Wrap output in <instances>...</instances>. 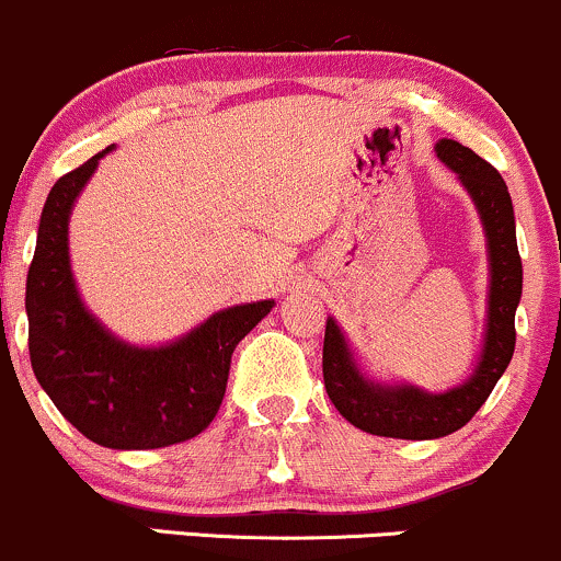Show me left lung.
Instances as JSON below:
<instances>
[{
  "label": "left lung",
  "mask_w": 561,
  "mask_h": 561,
  "mask_svg": "<svg viewBox=\"0 0 561 561\" xmlns=\"http://www.w3.org/2000/svg\"><path fill=\"white\" fill-rule=\"evenodd\" d=\"M437 156L461 178L482 214L490 249V307L482 363L467 383L445 394L413 387H379L352 363L339 325L329 320L323 339V381L336 411L357 430L398 439H434L458 432L474 419L512 363L517 331L514 312L522 297V260L514 209L499 169L456 140H439Z\"/></svg>",
  "instance_id": "8db88e82"
}]
</instances>
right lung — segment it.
Returning <instances> with one entry per match:
<instances>
[{
    "label": "right lung",
    "mask_w": 561,
    "mask_h": 561,
    "mask_svg": "<svg viewBox=\"0 0 561 561\" xmlns=\"http://www.w3.org/2000/svg\"><path fill=\"white\" fill-rule=\"evenodd\" d=\"M108 150L62 174L44 204L26 280L31 368L55 408L92 443L113 450L167 448L211 424L228 389L232 350L273 301L211 314L169 347L116 342L79 301L68 264V214Z\"/></svg>",
    "instance_id": "add662e5"
}]
</instances>
